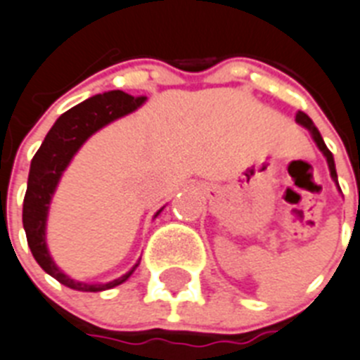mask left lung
<instances>
[{
  "label": "left lung",
  "mask_w": 360,
  "mask_h": 360,
  "mask_svg": "<svg viewBox=\"0 0 360 360\" xmlns=\"http://www.w3.org/2000/svg\"><path fill=\"white\" fill-rule=\"evenodd\" d=\"M297 122L300 124V126H304V128H306L307 131H309L311 137H313V141H315V144H316V146H319L320 152L324 153L326 161H328V166H329V174H331V179L335 181V185L339 186V179H337V170H335L333 153H331L328 150V146H326V143H324V139H322L320 131H319V129H316L315 124H313V120H311L309 117H307V115L304 113V111H298V113H297ZM339 190H340V186H339Z\"/></svg>",
  "instance_id": "1"
}]
</instances>
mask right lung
<instances>
[{
    "label": "right lung",
    "mask_w": 360,
    "mask_h": 360,
    "mask_svg": "<svg viewBox=\"0 0 360 360\" xmlns=\"http://www.w3.org/2000/svg\"><path fill=\"white\" fill-rule=\"evenodd\" d=\"M144 102H146V96L135 98V96L119 91V89L91 96V98L80 102L78 105L60 115L58 120L49 129V134L45 135L40 150L32 157L25 199H23V229H25L27 234V243H29V249H31L34 259L45 273L56 278L60 283L68 285V288L84 292L113 289L126 282L141 264V259H139L128 273L115 278L111 282H78V280H72L71 276H68L58 265L54 264L53 256L47 249L45 232H47V216H49L51 201H53L56 186L62 179V174L65 172L69 162L72 161V157L77 155L78 150L93 134H96L98 129L111 124L113 120L120 119L124 115L134 113ZM162 208L157 210L153 217L159 216Z\"/></svg>",
    "instance_id": "add662e5"
}]
</instances>
